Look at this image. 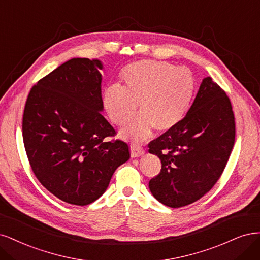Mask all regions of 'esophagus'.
<instances>
[{
  "label": "esophagus",
  "instance_id": "1",
  "mask_svg": "<svg viewBox=\"0 0 260 260\" xmlns=\"http://www.w3.org/2000/svg\"><path fill=\"white\" fill-rule=\"evenodd\" d=\"M145 153V150L142 149L141 147H139L138 145H133L131 147V155L132 157H138L140 155H142Z\"/></svg>",
  "mask_w": 260,
  "mask_h": 260
}]
</instances>
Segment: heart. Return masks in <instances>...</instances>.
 Returning <instances> with one entry per match:
<instances>
[{"mask_svg": "<svg viewBox=\"0 0 260 260\" xmlns=\"http://www.w3.org/2000/svg\"><path fill=\"white\" fill-rule=\"evenodd\" d=\"M122 86L104 90V107L118 126L138 118L121 132L132 142L144 141L155 128L166 133L185 118L194 96L196 81L187 68H176L166 61L140 60L128 64L121 75Z\"/></svg>", "mask_w": 260, "mask_h": 260, "instance_id": "obj_1", "label": "heart"}]
</instances>
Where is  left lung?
Here are the masks:
<instances>
[{"label": "left lung", "mask_w": 260, "mask_h": 260, "mask_svg": "<svg viewBox=\"0 0 260 260\" xmlns=\"http://www.w3.org/2000/svg\"><path fill=\"white\" fill-rule=\"evenodd\" d=\"M234 138L230 99L207 77L182 121L148 145L162 163L160 174L149 181L152 196L173 208L202 198L221 176Z\"/></svg>", "instance_id": "8db88e82"}]
</instances>
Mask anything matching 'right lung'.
Masks as SVG:
<instances>
[{
  "instance_id": "add662e5",
  "label": "right lung",
  "mask_w": 260,
  "mask_h": 260,
  "mask_svg": "<svg viewBox=\"0 0 260 260\" xmlns=\"http://www.w3.org/2000/svg\"><path fill=\"white\" fill-rule=\"evenodd\" d=\"M103 62L72 58L30 90L22 138L31 169L51 193L84 206L107 190L129 158L127 144L104 141L115 131L102 114Z\"/></svg>"
}]
</instances>
